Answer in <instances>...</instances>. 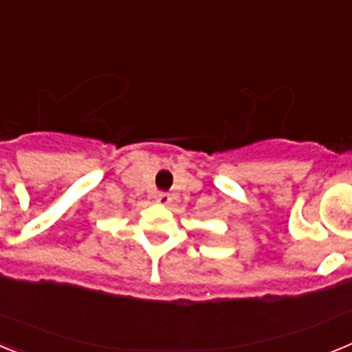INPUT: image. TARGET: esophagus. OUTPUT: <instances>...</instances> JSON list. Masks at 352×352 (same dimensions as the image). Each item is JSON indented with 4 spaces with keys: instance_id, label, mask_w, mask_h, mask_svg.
I'll list each match as a JSON object with an SVG mask.
<instances>
[{
    "instance_id": "esophagus-1",
    "label": "esophagus",
    "mask_w": 352,
    "mask_h": 352,
    "mask_svg": "<svg viewBox=\"0 0 352 352\" xmlns=\"http://www.w3.org/2000/svg\"><path fill=\"white\" fill-rule=\"evenodd\" d=\"M155 199H157V203H160V204H169L170 194H167V192H158V194L155 195Z\"/></svg>"
}]
</instances>
